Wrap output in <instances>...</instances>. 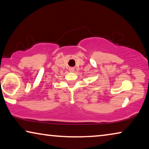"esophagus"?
I'll return each instance as SVG.
<instances>
[{
    "label": "esophagus",
    "mask_w": 149,
    "mask_h": 149,
    "mask_svg": "<svg viewBox=\"0 0 149 149\" xmlns=\"http://www.w3.org/2000/svg\"><path fill=\"white\" fill-rule=\"evenodd\" d=\"M74 68H69V70H70V72H74Z\"/></svg>",
    "instance_id": "34e87169"
}]
</instances>
